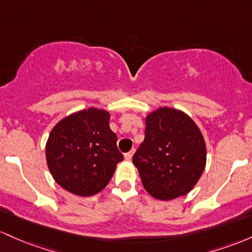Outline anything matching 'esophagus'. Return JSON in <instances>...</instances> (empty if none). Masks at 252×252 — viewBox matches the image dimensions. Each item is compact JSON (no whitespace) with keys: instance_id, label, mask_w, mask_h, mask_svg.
Segmentation results:
<instances>
[{"instance_id":"34e87169","label":"esophagus","mask_w":252,"mask_h":252,"mask_svg":"<svg viewBox=\"0 0 252 252\" xmlns=\"http://www.w3.org/2000/svg\"><path fill=\"white\" fill-rule=\"evenodd\" d=\"M133 155H134V150H131V151L127 152V154H125V159H127V160L132 159V157H133Z\"/></svg>"}]
</instances>
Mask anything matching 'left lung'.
<instances>
[{
    "mask_svg": "<svg viewBox=\"0 0 252 252\" xmlns=\"http://www.w3.org/2000/svg\"><path fill=\"white\" fill-rule=\"evenodd\" d=\"M145 125V139L132 158L144 188L162 201L188 194L206 166L200 128L186 113L169 107L150 113Z\"/></svg>",
    "mask_w": 252,
    "mask_h": 252,
    "instance_id": "1",
    "label": "left lung"
}]
</instances>
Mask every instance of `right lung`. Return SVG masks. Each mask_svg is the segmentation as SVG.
<instances>
[{
	"label": "right lung",
	"mask_w": 252,
	"mask_h": 252,
	"mask_svg": "<svg viewBox=\"0 0 252 252\" xmlns=\"http://www.w3.org/2000/svg\"><path fill=\"white\" fill-rule=\"evenodd\" d=\"M109 118L104 109L90 107L65 117L52 128L45 151L47 166L65 190L92 196L111 181L124 156Z\"/></svg>",
	"instance_id": "obj_1"
}]
</instances>
